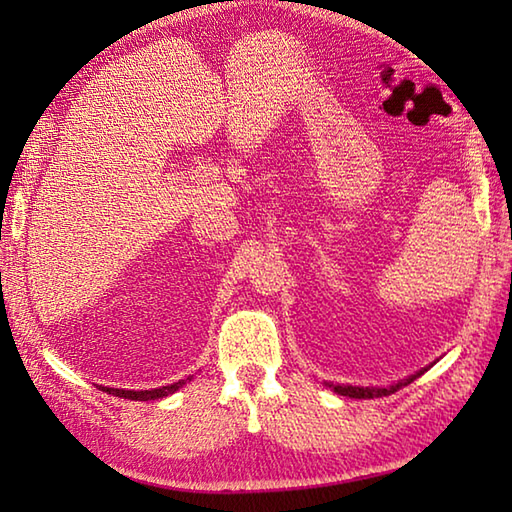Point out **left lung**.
Masks as SVG:
<instances>
[{
	"mask_svg": "<svg viewBox=\"0 0 512 512\" xmlns=\"http://www.w3.org/2000/svg\"><path fill=\"white\" fill-rule=\"evenodd\" d=\"M422 372H424V369H422ZM422 372L413 374V376H409V378H405V380H400V383L391 385V387H352V385H332V387H334L336 394H341V396H350V398H380V396L394 394V391H398V389H402V387H407V385L413 383V380H416Z\"/></svg>",
	"mask_w": 512,
	"mask_h": 512,
	"instance_id": "8db88e82",
	"label": "left lung"
}]
</instances>
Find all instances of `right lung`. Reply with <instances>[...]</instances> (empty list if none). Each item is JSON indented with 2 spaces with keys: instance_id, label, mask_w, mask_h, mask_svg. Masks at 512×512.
<instances>
[{
  "instance_id": "obj_1",
  "label": "right lung",
  "mask_w": 512,
  "mask_h": 512,
  "mask_svg": "<svg viewBox=\"0 0 512 512\" xmlns=\"http://www.w3.org/2000/svg\"><path fill=\"white\" fill-rule=\"evenodd\" d=\"M189 380V378H187ZM187 380H178V383L160 387V389H145V391H129V389H112V387H101L103 391L118 398H129V400H156V398H165L173 391H178L182 385H187Z\"/></svg>"
}]
</instances>
